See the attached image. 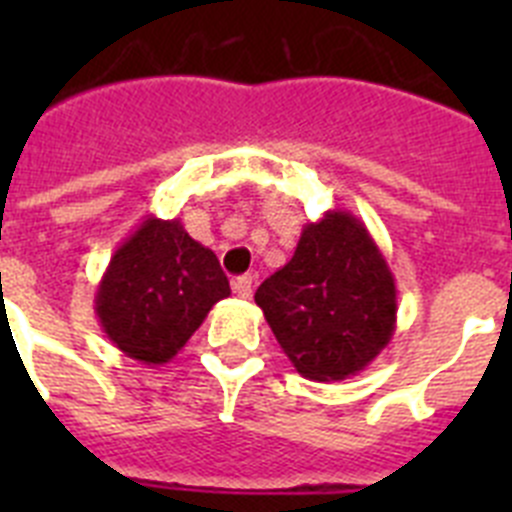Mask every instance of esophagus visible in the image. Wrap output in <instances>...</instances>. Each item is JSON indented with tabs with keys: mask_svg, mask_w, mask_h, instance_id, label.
<instances>
[{
	"mask_svg": "<svg viewBox=\"0 0 512 512\" xmlns=\"http://www.w3.org/2000/svg\"><path fill=\"white\" fill-rule=\"evenodd\" d=\"M251 289H253V277H251V274H243V277L233 279V292L238 297H251Z\"/></svg>",
	"mask_w": 512,
	"mask_h": 512,
	"instance_id": "1",
	"label": "esophagus"
}]
</instances>
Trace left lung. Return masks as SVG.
I'll return each mask as SVG.
<instances>
[{"label": "left lung", "mask_w": 512, "mask_h": 512, "mask_svg": "<svg viewBox=\"0 0 512 512\" xmlns=\"http://www.w3.org/2000/svg\"><path fill=\"white\" fill-rule=\"evenodd\" d=\"M253 300L292 366L315 382L356 377L395 336V277L366 225L338 207L302 228L295 256Z\"/></svg>", "instance_id": "left-lung-1"}]
</instances>
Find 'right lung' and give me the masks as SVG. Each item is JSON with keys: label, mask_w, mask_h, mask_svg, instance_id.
Returning a JSON list of instances; mask_svg holds the SVG:
<instances>
[{"label": "right lung", "mask_w": 512, "mask_h": 512, "mask_svg": "<svg viewBox=\"0 0 512 512\" xmlns=\"http://www.w3.org/2000/svg\"><path fill=\"white\" fill-rule=\"evenodd\" d=\"M230 295L215 253L182 220L146 215L117 246L99 279L94 312L104 336L140 364H169Z\"/></svg>", "instance_id": "obj_1"}]
</instances>
